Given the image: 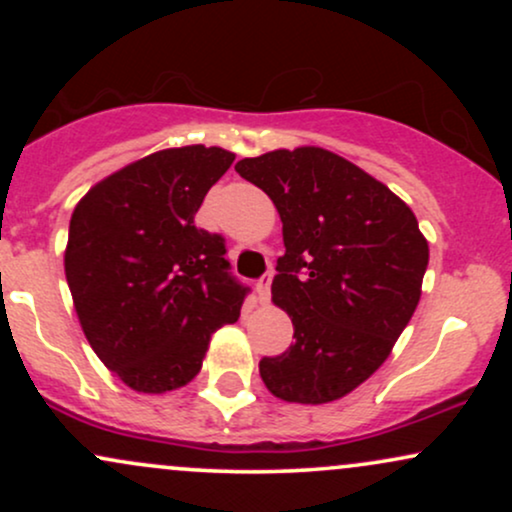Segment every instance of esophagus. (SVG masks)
Segmentation results:
<instances>
[{
    "label": "esophagus",
    "mask_w": 512,
    "mask_h": 512,
    "mask_svg": "<svg viewBox=\"0 0 512 512\" xmlns=\"http://www.w3.org/2000/svg\"><path fill=\"white\" fill-rule=\"evenodd\" d=\"M269 296H272V274H264L262 279L257 281V298H260L262 305H267Z\"/></svg>",
    "instance_id": "1"
}]
</instances>
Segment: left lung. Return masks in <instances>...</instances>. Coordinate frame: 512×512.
Returning a JSON list of instances; mask_svg holds the SVG:
<instances>
[{
  "instance_id": "8db88e82",
  "label": "left lung",
  "mask_w": 512,
  "mask_h": 512,
  "mask_svg": "<svg viewBox=\"0 0 512 512\" xmlns=\"http://www.w3.org/2000/svg\"><path fill=\"white\" fill-rule=\"evenodd\" d=\"M236 170L267 192L284 223L272 301L289 313L296 342L262 358L264 385L293 404L342 399L383 366L409 325L428 240L390 187L320 146L243 158Z\"/></svg>"
}]
</instances>
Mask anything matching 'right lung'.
Here are the masks:
<instances>
[{"label":"right lung","instance_id":"right-lung-1","mask_svg":"<svg viewBox=\"0 0 512 512\" xmlns=\"http://www.w3.org/2000/svg\"><path fill=\"white\" fill-rule=\"evenodd\" d=\"M233 158L204 144L156 151L74 207L64 274L76 317L105 368L144 395L190 383L211 334L240 317L248 289L228 274L223 238L195 226Z\"/></svg>","mask_w":512,"mask_h":512}]
</instances>
